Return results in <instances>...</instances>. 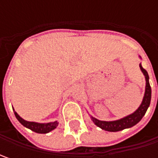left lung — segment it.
I'll return each instance as SVG.
<instances>
[{
    "mask_svg": "<svg viewBox=\"0 0 158 158\" xmlns=\"http://www.w3.org/2000/svg\"><path fill=\"white\" fill-rule=\"evenodd\" d=\"M140 68H141V70L143 73V75L145 76L146 87H145V94H144V97H143V102H142L141 106H139V108L130 115L120 118V119H118V120H114V121H102V120H98V118L91 117V119L95 123V125H97L98 127H99L100 128L106 131L117 132V131L123 130L125 128L132 127L133 126L136 125L143 118V117L147 112L148 108H149V104H150L151 88H150V85H149V75H148V72L142 67L141 63H140Z\"/></svg>",
    "mask_w": 158,
    "mask_h": 158,
    "instance_id": "8db88e82",
    "label": "left lung"
}]
</instances>
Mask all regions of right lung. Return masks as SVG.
I'll return each instance as SVG.
<instances>
[{"mask_svg": "<svg viewBox=\"0 0 158 158\" xmlns=\"http://www.w3.org/2000/svg\"><path fill=\"white\" fill-rule=\"evenodd\" d=\"M15 112V115L16 118L18 119V121L21 123L23 126H24L25 127H27L31 131H33L35 133H39V134H46L49 133L50 131L53 130L54 128H56L58 126V121L54 122H50V123H37V122H31L24 120L23 118H22L16 112Z\"/></svg>", "mask_w": 158, "mask_h": 158, "instance_id": "obj_1", "label": "right lung"}]
</instances>
